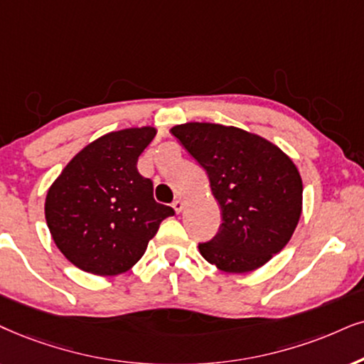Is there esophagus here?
I'll list each match as a JSON object with an SVG mask.
<instances>
[{
  "label": "esophagus",
  "instance_id": "obj_1",
  "mask_svg": "<svg viewBox=\"0 0 364 364\" xmlns=\"http://www.w3.org/2000/svg\"><path fill=\"white\" fill-rule=\"evenodd\" d=\"M173 208H174V211H176V213H181L183 208H185V203H183L181 200H174L173 201Z\"/></svg>",
  "mask_w": 364,
  "mask_h": 364
}]
</instances>
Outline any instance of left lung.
I'll list each match as a JSON object with an SVG mask.
<instances>
[{
    "mask_svg": "<svg viewBox=\"0 0 364 364\" xmlns=\"http://www.w3.org/2000/svg\"><path fill=\"white\" fill-rule=\"evenodd\" d=\"M173 136L208 174L222 225L200 254L225 272H250L291 240L302 210L296 164L272 142L220 124L190 122Z\"/></svg>",
    "mask_w": 364,
    "mask_h": 364,
    "instance_id": "left-lung-1",
    "label": "left lung"
}]
</instances>
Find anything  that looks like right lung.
Listing matches in <instances>:
<instances>
[{
  "instance_id": "1",
  "label": "right lung",
  "mask_w": 364,
  "mask_h": 364,
  "mask_svg": "<svg viewBox=\"0 0 364 364\" xmlns=\"http://www.w3.org/2000/svg\"><path fill=\"white\" fill-rule=\"evenodd\" d=\"M156 129H124L90 142L48 190L45 218L63 255L95 275L131 269L161 222L174 215L153 196V181L137 159Z\"/></svg>"
}]
</instances>
